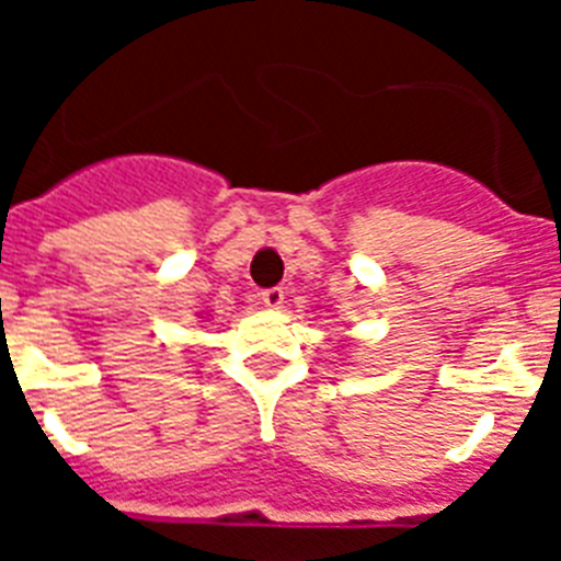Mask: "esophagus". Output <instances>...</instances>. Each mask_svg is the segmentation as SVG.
Wrapping results in <instances>:
<instances>
[{
	"label": "esophagus",
	"instance_id": "esophagus-1",
	"mask_svg": "<svg viewBox=\"0 0 561 561\" xmlns=\"http://www.w3.org/2000/svg\"><path fill=\"white\" fill-rule=\"evenodd\" d=\"M261 304L270 306V309H277V306L284 304V289H280V286L264 289V291H261Z\"/></svg>",
	"mask_w": 561,
	"mask_h": 561
}]
</instances>
